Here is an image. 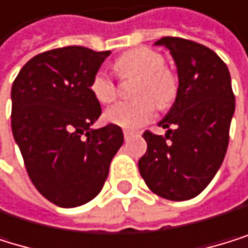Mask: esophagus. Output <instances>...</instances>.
Instances as JSON below:
<instances>
[{"label": "esophagus", "mask_w": 248, "mask_h": 248, "mask_svg": "<svg viewBox=\"0 0 248 248\" xmlns=\"http://www.w3.org/2000/svg\"><path fill=\"white\" fill-rule=\"evenodd\" d=\"M123 135H125V140H128V139H131V137L134 135V132H132V131L125 129V131H123Z\"/></svg>", "instance_id": "obj_1"}]
</instances>
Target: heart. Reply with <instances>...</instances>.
Masks as SVG:
<instances>
[{"label":"heart","instance_id":"heart-1","mask_svg":"<svg viewBox=\"0 0 248 248\" xmlns=\"http://www.w3.org/2000/svg\"><path fill=\"white\" fill-rule=\"evenodd\" d=\"M114 69L122 78H140L135 90V94L140 99L134 102H117L107 108L104 116L111 125L137 129L154 119V100L158 107H167L173 101L176 94V79L170 70L164 69V58L161 54L147 48H137L119 57ZM90 92L101 104L113 102L117 96L116 82L104 69H99L93 75Z\"/></svg>","mask_w":248,"mask_h":248}]
</instances>
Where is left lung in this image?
Returning <instances> with one entry per match:
<instances>
[{
	"label": "left lung",
	"mask_w": 248,
	"mask_h": 248,
	"mask_svg": "<svg viewBox=\"0 0 248 248\" xmlns=\"http://www.w3.org/2000/svg\"><path fill=\"white\" fill-rule=\"evenodd\" d=\"M178 69L174 104L158 125L166 137L146 131L147 151L139 170L151 191L169 200L199 196L218 171L229 144L235 96L229 69L212 49L181 39L162 37Z\"/></svg>",
	"instance_id": "1"
}]
</instances>
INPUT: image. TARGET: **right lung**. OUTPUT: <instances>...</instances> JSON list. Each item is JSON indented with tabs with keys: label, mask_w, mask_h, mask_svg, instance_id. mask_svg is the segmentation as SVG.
<instances>
[{
	"label": "right lung",
	"mask_w": 248,
	"mask_h": 248,
	"mask_svg": "<svg viewBox=\"0 0 248 248\" xmlns=\"http://www.w3.org/2000/svg\"><path fill=\"white\" fill-rule=\"evenodd\" d=\"M109 51L64 46L42 52L12 86V131L37 191L75 208L101 193L123 144L120 126L93 129L102 109L90 82Z\"/></svg>",
	"instance_id": "right-lung-1"
}]
</instances>
